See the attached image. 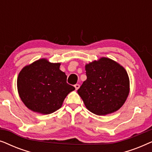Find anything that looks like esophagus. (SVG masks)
I'll return each instance as SVG.
<instances>
[{
	"instance_id": "obj_1",
	"label": "esophagus",
	"mask_w": 152,
	"mask_h": 152,
	"mask_svg": "<svg viewBox=\"0 0 152 152\" xmlns=\"http://www.w3.org/2000/svg\"><path fill=\"white\" fill-rule=\"evenodd\" d=\"M75 89H76V90H77V89L79 88H80V84H76L75 85Z\"/></svg>"
}]
</instances>
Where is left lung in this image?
<instances>
[{
	"mask_svg": "<svg viewBox=\"0 0 152 152\" xmlns=\"http://www.w3.org/2000/svg\"><path fill=\"white\" fill-rule=\"evenodd\" d=\"M87 79L77 90L87 109L98 115L118 111L129 93V79L125 69L107 57L85 66Z\"/></svg>",
	"mask_w": 152,
	"mask_h": 152,
	"instance_id": "8db88e82",
	"label": "left lung"
}]
</instances>
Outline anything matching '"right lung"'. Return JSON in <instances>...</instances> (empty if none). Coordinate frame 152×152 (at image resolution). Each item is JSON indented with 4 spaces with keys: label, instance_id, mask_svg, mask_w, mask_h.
I'll return each instance as SVG.
<instances>
[{
    "label": "right lung",
    "instance_id": "obj_1",
    "mask_svg": "<svg viewBox=\"0 0 152 152\" xmlns=\"http://www.w3.org/2000/svg\"><path fill=\"white\" fill-rule=\"evenodd\" d=\"M59 67L60 63L41 59L20 70L18 92L29 109L41 114L53 113L61 107L68 93L75 89L66 82L67 76Z\"/></svg>",
    "mask_w": 152,
    "mask_h": 152
}]
</instances>
